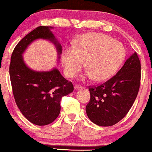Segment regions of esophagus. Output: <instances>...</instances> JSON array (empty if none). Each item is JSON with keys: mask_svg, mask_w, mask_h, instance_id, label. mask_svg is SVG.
<instances>
[{"mask_svg": "<svg viewBox=\"0 0 152 152\" xmlns=\"http://www.w3.org/2000/svg\"><path fill=\"white\" fill-rule=\"evenodd\" d=\"M74 88L75 89H81V88H82V86H79V85H75L74 86Z\"/></svg>", "mask_w": 152, "mask_h": 152, "instance_id": "1", "label": "esophagus"}]
</instances>
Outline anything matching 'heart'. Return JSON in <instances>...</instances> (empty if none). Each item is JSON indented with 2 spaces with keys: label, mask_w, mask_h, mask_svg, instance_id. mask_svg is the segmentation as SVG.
<instances>
[{
  "label": "heart",
  "mask_w": 152,
  "mask_h": 152,
  "mask_svg": "<svg viewBox=\"0 0 152 152\" xmlns=\"http://www.w3.org/2000/svg\"><path fill=\"white\" fill-rule=\"evenodd\" d=\"M74 48L66 47L61 53L64 73L72 78L85 64L83 78L95 81L108 80L118 70L125 57V48L118 41L100 33H87L74 41Z\"/></svg>",
  "instance_id": "heart-1"
}]
</instances>
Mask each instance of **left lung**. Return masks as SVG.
I'll return each mask as SVG.
<instances>
[{"mask_svg": "<svg viewBox=\"0 0 152 152\" xmlns=\"http://www.w3.org/2000/svg\"><path fill=\"white\" fill-rule=\"evenodd\" d=\"M140 80V61L134 52L116 74L104 83L89 87L91 99L86 106L88 118L101 126L121 121L137 98Z\"/></svg>", "mask_w": 152, "mask_h": 152, "instance_id": "8db88e82", "label": "left lung"}]
</instances>
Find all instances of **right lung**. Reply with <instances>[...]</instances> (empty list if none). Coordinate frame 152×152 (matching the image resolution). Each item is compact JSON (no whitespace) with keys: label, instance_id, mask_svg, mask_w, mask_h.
<instances>
[{"label":"right lung","instance_id":"right-lung-1","mask_svg":"<svg viewBox=\"0 0 152 152\" xmlns=\"http://www.w3.org/2000/svg\"><path fill=\"white\" fill-rule=\"evenodd\" d=\"M50 26H39L23 38L15 47L10 58L9 74L16 105L25 117L38 126L52 123L60 114L61 100L74 91L71 81L60 71H36L28 67L23 58L28 46L36 39H46L55 45L58 59L62 47Z\"/></svg>","mask_w":152,"mask_h":152}]
</instances>
